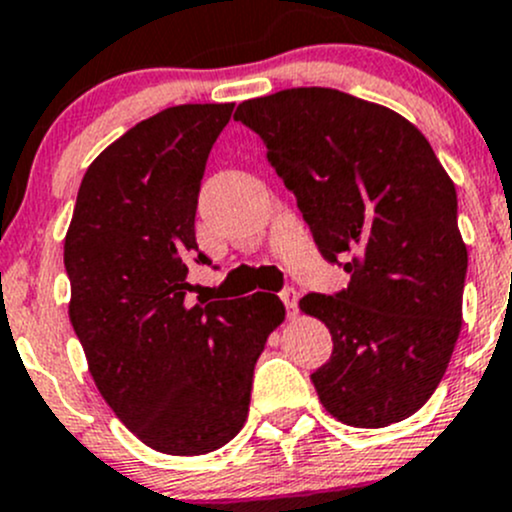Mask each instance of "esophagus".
<instances>
[{"instance_id":"esophagus-1","label":"esophagus","mask_w":512,"mask_h":512,"mask_svg":"<svg viewBox=\"0 0 512 512\" xmlns=\"http://www.w3.org/2000/svg\"><path fill=\"white\" fill-rule=\"evenodd\" d=\"M280 299H282V302H285L289 317H294V314H297V299H299L297 289H294V287H285V289H282V292H280Z\"/></svg>"}]
</instances>
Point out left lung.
I'll list each match as a JSON object with an SVG mask.
<instances>
[{"instance_id":"obj_1","label":"left lung","mask_w":512,"mask_h":512,"mask_svg":"<svg viewBox=\"0 0 512 512\" xmlns=\"http://www.w3.org/2000/svg\"><path fill=\"white\" fill-rule=\"evenodd\" d=\"M324 260L352 275L299 309L327 324L332 356L312 374L319 401L356 428L416 414L456 349L468 250L456 185L414 123L337 89L242 101Z\"/></svg>"}]
</instances>
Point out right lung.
<instances>
[{"mask_svg":"<svg viewBox=\"0 0 512 512\" xmlns=\"http://www.w3.org/2000/svg\"><path fill=\"white\" fill-rule=\"evenodd\" d=\"M235 103H183L136 123L86 170L64 240L69 319L113 414L153 451L203 456L240 433L255 364L285 319L277 294L200 299L210 265L195 210Z\"/></svg>","mask_w":512,"mask_h":512,"instance_id":"obj_1","label":"right lung"}]
</instances>
